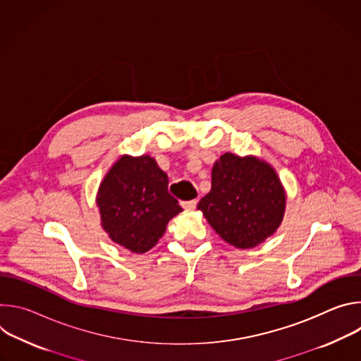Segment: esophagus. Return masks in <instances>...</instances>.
<instances>
[{
  "mask_svg": "<svg viewBox=\"0 0 361 361\" xmlns=\"http://www.w3.org/2000/svg\"><path fill=\"white\" fill-rule=\"evenodd\" d=\"M181 207L187 212H191L197 207V200H190V201H183L181 202Z\"/></svg>",
  "mask_w": 361,
  "mask_h": 361,
  "instance_id": "34e87169",
  "label": "esophagus"
}]
</instances>
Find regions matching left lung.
I'll use <instances>...</instances> for the list:
<instances>
[{"label":"left lung","instance_id":"left-lung-1","mask_svg":"<svg viewBox=\"0 0 361 361\" xmlns=\"http://www.w3.org/2000/svg\"><path fill=\"white\" fill-rule=\"evenodd\" d=\"M286 201L284 185L267 161L226 152L214 163L212 190L197 209L226 243L245 250L276 233Z\"/></svg>","mask_w":361,"mask_h":361}]
</instances>
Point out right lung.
<instances>
[{
  "instance_id": "right-lung-1",
  "label": "right lung",
  "mask_w": 361,
  "mask_h": 361,
  "mask_svg": "<svg viewBox=\"0 0 361 361\" xmlns=\"http://www.w3.org/2000/svg\"><path fill=\"white\" fill-rule=\"evenodd\" d=\"M101 227L123 248L142 254L164 235L183 209L169 192V177L148 154L121 156L97 191Z\"/></svg>"
}]
</instances>
